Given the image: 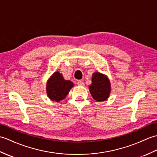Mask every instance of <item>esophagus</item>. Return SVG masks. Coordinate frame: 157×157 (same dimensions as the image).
Returning a JSON list of instances; mask_svg holds the SVG:
<instances>
[{"label": "esophagus", "instance_id": "obj_1", "mask_svg": "<svg viewBox=\"0 0 157 157\" xmlns=\"http://www.w3.org/2000/svg\"><path fill=\"white\" fill-rule=\"evenodd\" d=\"M77 85H78V86H84V85H85V83L83 82L82 81H78Z\"/></svg>", "mask_w": 157, "mask_h": 157}]
</instances>
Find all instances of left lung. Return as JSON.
<instances>
[{"instance_id": "left-lung-1", "label": "left lung", "mask_w": 157, "mask_h": 157, "mask_svg": "<svg viewBox=\"0 0 157 157\" xmlns=\"http://www.w3.org/2000/svg\"><path fill=\"white\" fill-rule=\"evenodd\" d=\"M92 83L89 89L93 98L98 102L105 101L110 95L111 83L107 76L95 72L92 75Z\"/></svg>"}]
</instances>
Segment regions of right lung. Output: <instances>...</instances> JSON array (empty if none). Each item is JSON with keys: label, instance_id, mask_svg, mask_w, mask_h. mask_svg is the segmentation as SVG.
Wrapping results in <instances>:
<instances>
[{"label": "right lung", "instance_id": "obj_1", "mask_svg": "<svg viewBox=\"0 0 157 157\" xmlns=\"http://www.w3.org/2000/svg\"><path fill=\"white\" fill-rule=\"evenodd\" d=\"M74 86L70 80H65L60 72L56 71L48 78L46 83V93L52 101L59 103L67 97L69 91Z\"/></svg>", "mask_w": 157, "mask_h": 157}]
</instances>
